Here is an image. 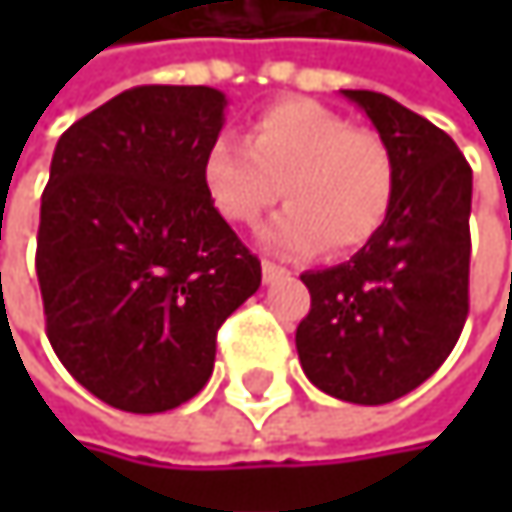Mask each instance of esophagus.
I'll return each instance as SVG.
<instances>
[{"instance_id": "obj_1", "label": "esophagus", "mask_w": 512, "mask_h": 512, "mask_svg": "<svg viewBox=\"0 0 512 512\" xmlns=\"http://www.w3.org/2000/svg\"><path fill=\"white\" fill-rule=\"evenodd\" d=\"M260 272H263V281H266V284H272V281H278V278L290 275L284 266H278V263H272V260H263V263H260Z\"/></svg>"}]
</instances>
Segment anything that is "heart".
I'll return each mask as SVG.
<instances>
[{
	"instance_id": "heart-1",
	"label": "heart",
	"mask_w": 512,
	"mask_h": 512,
	"mask_svg": "<svg viewBox=\"0 0 512 512\" xmlns=\"http://www.w3.org/2000/svg\"><path fill=\"white\" fill-rule=\"evenodd\" d=\"M201 174L213 207L237 225H252L281 192L287 207L260 243L293 257L356 252L382 228L394 198V156L382 136L311 100L266 109L246 145L213 139Z\"/></svg>"
}]
</instances>
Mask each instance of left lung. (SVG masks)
Instances as JSON below:
<instances>
[{
  "instance_id": "left-lung-1",
  "label": "left lung",
  "mask_w": 512,
  "mask_h": 512,
  "mask_svg": "<svg viewBox=\"0 0 512 512\" xmlns=\"http://www.w3.org/2000/svg\"><path fill=\"white\" fill-rule=\"evenodd\" d=\"M394 156L382 228L347 263L305 272L296 329L305 376L326 394L379 406L430 379L468 317L471 168L457 142L376 91H341Z\"/></svg>"
}]
</instances>
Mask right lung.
Here are the masks:
<instances>
[{
    "label": "right lung",
    "mask_w": 512,
    "mask_h": 512,
    "mask_svg": "<svg viewBox=\"0 0 512 512\" xmlns=\"http://www.w3.org/2000/svg\"><path fill=\"white\" fill-rule=\"evenodd\" d=\"M228 97L142 85L58 139L41 198L47 338L103 403L154 415L210 379L219 326L260 287L257 260L204 186Z\"/></svg>",
    "instance_id": "1"
}]
</instances>
